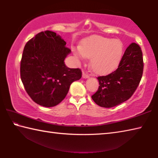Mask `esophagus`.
I'll use <instances>...</instances> for the list:
<instances>
[{"label":"esophagus","instance_id":"esophagus-1","mask_svg":"<svg viewBox=\"0 0 158 158\" xmlns=\"http://www.w3.org/2000/svg\"><path fill=\"white\" fill-rule=\"evenodd\" d=\"M82 77H83V78H84V79H86V78H89V74H88L87 73H85V72H83Z\"/></svg>","mask_w":158,"mask_h":158}]
</instances>
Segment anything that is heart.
I'll return each instance as SVG.
<instances>
[{
	"mask_svg": "<svg viewBox=\"0 0 158 158\" xmlns=\"http://www.w3.org/2000/svg\"><path fill=\"white\" fill-rule=\"evenodd\" d=\"M81 58L90 59V66L97 74L111 73L119 65L123 54V45L118 40L93 36L83 41L79 48L74 49Z\"/></svg>",
	"mask_w": 158,
	"mask_h": 158,
	"instance_id": "heart-1",
	"label": "heart"
}]
</instances>
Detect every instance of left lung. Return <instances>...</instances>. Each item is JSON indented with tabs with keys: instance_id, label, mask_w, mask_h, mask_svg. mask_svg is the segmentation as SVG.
Segmentation results:
<instances>
[{
	"instance_id": "obj_1",
	"label": "left lung",
	"mask_w": 158,
	"mask_h": 158,
	"mask_svg": "<svg viewBox=\"0 0 158 158\" xmlns=\"http://www.w3.org/2000/svg\"><path fill=\"white\" fill-rule=\"evenodd\" d=\"M141 47L131 43L125 50L118 67L113 73L98 77L100 86L91 98L98 105L111 108L132 97L143 74Z\"/></svg>"
}]
</instances>
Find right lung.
Instances as JSON below:
<instances>
[{"mask_svg":"<svg viewBox=\"0 0 158 158\" xmlns=\"http://www.w3.org/2000/svg\"><path fill=\"white\" fill-rule=\"evenodd\" d=\"M54 32L37 33L26 44L20 75L26 93L35 102L52 107L65 98L72 83L81 79L79 68H69L64 60L71 50Z\"/></svg>","mask_w":158,"mask_h":158,"instance_id":"obj_1","label":"right lung"}]
</instances>
